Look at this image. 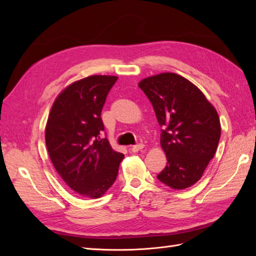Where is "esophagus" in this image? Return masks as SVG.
<instances>
[{
  "mask_svg": "<svg viewBox=\"0 0 256 256\" xmlns=\"http://www.w3.org/2000/svg\"><path fill=\"white\" fill-rule=\"evenodd\" d=\"M144 148V144H138V145H134L130 148V150L132 152H138V150H141Z\"/></svg>",
  "mask_w": 256,
  "mask_h": 256,
  "instance_id": "1",
  "label": "esophagus"
}]
</instances>
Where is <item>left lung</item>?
<instances>
[{"mask_svg":"<svg viewBox=\"0 0 256 256\" xmlns=\"http://www.w3.org/2000/svg\"><path fill=\"white\" fill-rule=\"evenodd\" d=\"M150 99L161 129L166 166L157 178L170 188L191 187L202 177L218 147L219 115L205 95L184 76L159 74L138 83Z\"/></svg>","mask_w":256,"mask_h":256,"instance_id":"obj_1","label":"left lung"}]
</instances>
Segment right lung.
<instances>
[{
	"label": "right lung",
	"mask_w": 256,
	"mask_h": 256,
	"mask_svg": "<svg viewBox=\"0 0 256 256\" xmlns=\"http://www.w3.org/2000/svg\"><path fill=\"white\" fill-rule=\"evenodd\" d=\"M115 76H90L56 97L46 125V145L58 175L76 194L98 198L118 177L122 152L106 138L102 111Z\"/></svg>",
	"instance_id": "obj_1"
}]
</instances>
